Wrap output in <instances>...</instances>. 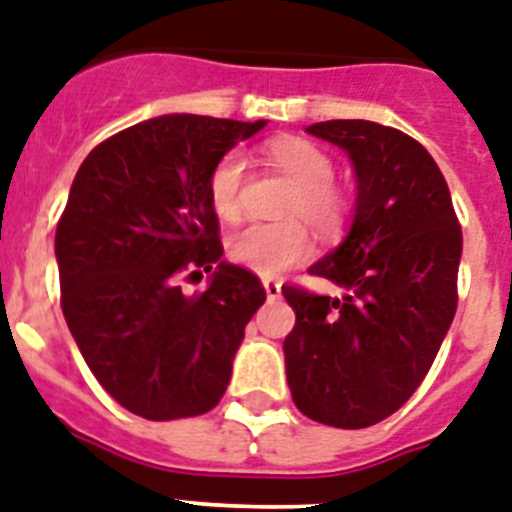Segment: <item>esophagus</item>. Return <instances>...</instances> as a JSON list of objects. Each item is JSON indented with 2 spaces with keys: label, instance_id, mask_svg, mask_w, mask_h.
Segmentation results:
<instances>
[{
  "label": "esophagus",
  "instance_id": "1",
  "mask_svg": "<svg viewBox=\"0 0 512 512\" xmlns=\"http://www.w3.org/2000/svg\"><path fill=\"white\" fill-rule=\"evenodd\" d=\"M264 290L269 301H277V298L282 295V285L277 280H264Z\"/></svg>",
  "mask_w": 512,
  "mask_h": 512
}]
</instances>
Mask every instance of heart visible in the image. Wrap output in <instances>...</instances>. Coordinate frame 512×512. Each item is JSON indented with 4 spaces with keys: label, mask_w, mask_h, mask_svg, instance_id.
<instances>
[{
    "label": "heart",
    "mask_w": 512,
    "mask_h": 512,
    "mask_svg": "<svg viewBox=\"0 0 512 512\" xmlns=\"http://www.w3.org/2000/svg\"><path fill=\"white\" fill-rule=\"evenodd\" d=\"M272 162L295 185L287 214L303 217L319 230H332L342 219V196L332 188L335 164L314 143L290 138L269 146ZM243 172L246 159L240 151H230L217 162L209 175V201L219 219H235L243 206ZM311 238L301 222L287 225H248L240 227L227 240V256L238 266H246L261 277H277L290 266L311 256Z\"/></svg>",
    "instance_id": "obj_1"
}]
</instances>
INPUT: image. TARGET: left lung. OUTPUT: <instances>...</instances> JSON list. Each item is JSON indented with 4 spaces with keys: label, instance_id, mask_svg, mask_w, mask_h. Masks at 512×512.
<instances>
[{
    "label": "left lung",
    "instance_id": "1",
    "mask_svg": "<svg viewBox=\"0 0 512 512\" xmlns=\"http://www.w3.org/2000/svg\"><path fill=\"white\" fill-rule=\"evenodd\" d=\"M356 172L348 235L308 272L342 298L282 287L295 311L285 371L303 416L363 429L392 416L432 369L458 306L463 232L432 154L369 120L316 122Z\"/></svg>",
    "mask_w": 512,
    "mask_h": 512
}]
</instances>
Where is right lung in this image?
<instances>
[{
    "instance_id": "right-lung-1",
    "label": "right lung",
    "mask_w": 512,
    "mask_h": 512,
    "mask_svg": "<svg viewBox=\"0 0 512 512\" xmlns=\"http://www.w3.org/2000/svg\"><path fill=\"white\" fill-rule=\"evenodd\" d=\"M266 120L162 114L83 159L54 235L62 314L99 384L149 421L201 416L225 395L259 277L222 259L209 175ZM211 271L185 296L183 273Z\"/></svg>"
}]
</instances>
